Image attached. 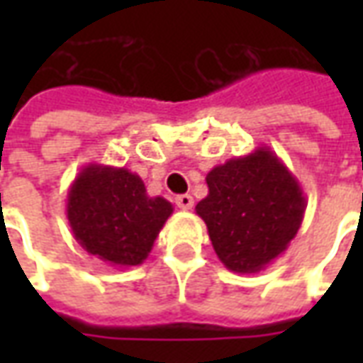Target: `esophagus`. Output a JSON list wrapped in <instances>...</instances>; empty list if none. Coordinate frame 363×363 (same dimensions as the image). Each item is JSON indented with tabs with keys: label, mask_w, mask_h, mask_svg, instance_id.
<instances>
[{
	"label": "esophagus",
	"mask_w": 363,
	"mask_h": 363,
	"mask_svg": "<svg viewBox=\"0 0 363 363\" xmlns=\"http://www.w3.org/2000/svg\"><path fill=\"white\" fill-rule=\"evenodd\" d=\"M174 204L179 206L181 210H192V206H194V198L190 196V194H179V196L174 198Z\"/></svg>",
	"instance_id": "1"
}]
</instances>
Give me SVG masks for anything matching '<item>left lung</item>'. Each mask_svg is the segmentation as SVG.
Returning <instances> with one entry per match:
<instances>
[{"mask_svg":"<svg viewBox=\"0 0 363 363\" xmlns=\"http://www.w3.org/2000/svg\"><path fill=\"white\" fill-rule=\"evenodd\" d=\"M208 196L196 204L213 251L237 274H257L286 252L301 228L305 196L297 179L270 147L213 167Z\"/></svg>","mask_w":363,"mask_h":363,"instance_id":"left-lung-1","label":"left lung"}]
</instances>
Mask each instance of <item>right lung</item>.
Returning <instances> with one entry per match:
<instances>
[{
    "mask_svg": "<svg viewBox=\"0 0 363 363\" xmlns=\"http://www.w3.org/2000/svg\"><path fill=\"white\" fill-rule=\"evenodd\" d=\"M67 221L83 249L112 267L142 264L173 204L150 196L143 181L124 167L89 163L67 190Z\"/></svg>",
    "mask_w": 363,
    "mask_h": 363,
    "instance_id": "1",
    "label": "right lung"
}]
</instances>
